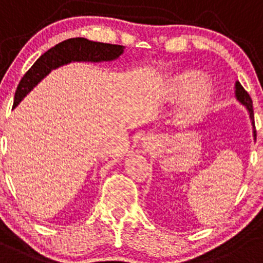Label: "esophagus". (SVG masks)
<instances>
[{
  "label": "esophagus",
  "instance_id": "1",
  "mask_svg": "<svg viewBox=\"0 0 263 263\" xmlns=\"http://www.w3.org/2000/svg\"><path fill=\"white\" fill-rule=\"evenodd\" d=\"M158 145H159V139H158L157 135L153 134L146 135L141 141V146L144 147L145 152H152V150H154Z\"/></svg>",
  "mask_w": 263,
  "mask_h": 263
}]
</instances>
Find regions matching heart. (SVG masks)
I'll return each mask as SVG.
<instances>
[{
    "instance_id": "heart-1",
    "label": "heart",
    "mask_w": 263,
    "mask_h": 263,
    "mask_svg": "<svg viewBox=\"0 0 263 263\" xmlns=\"http://www.w3.org/2000/svg\"><path fill=\"white\" fill-rule=\"evenodd\" d=\"M210 78L205 73L195 69H183L172 73L160 86V99L167 104L191 101L189 108L181 114L186 122L202 119L212 109L213 93L210 88Z\"/></svg>"
}]
</instances>
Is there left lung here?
I'll list each match as a JSON object with an SVG mask.
<instances>
[{
  "label": "left lung",
  "mask_w": 263,
  "mask_h": 263,
  "mask_svg": "<svg viewBox=\"0 0 263 263\" xmlns=\"http://www.w3.org/2000/svg\"><path fill=\"white\" fill-rule=\"evenodd\" d=\"M235 98L236 100L239 101V104L244 106V108L248 110L249 114V119H251V123L253 126V137L256 140V129H254V114H253V103H252V99L251 96L248 95L246 90L243 88V86L240 85L239 81L235 82Z\"/></svg>",
  "instance_id": "8db88e82"
}]
</instances>
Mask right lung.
<instances>
[{"instance_id": "1", "label": "right lung", "mask_w": 263, "mask_h": 263, "mask_svg": "<svg viewBox=\"0 0 263 263\" xmlns=\"http://www.w3.org/2000/svg\"><path fill=\"white\" fill-rule=\"evenodd\" d=\"M124 46L110 43L93 42L87 38L76 37L58 43L37 59L29 70L24 74L16 88L14 108L52 70L70 63H104L114 61L124 52Z\"/></svg>"}]
</instances>
